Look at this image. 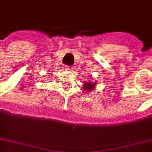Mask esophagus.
Instances as JSON below:
<instances>
[{"label":"esophagus","instance_id":"1","mask_svg":"<svg viewBox=\"0 0 152 152\" xmlns=\"http://www.w3.org/2000/svg\"><path fill=\"white\" fill-rule=\"evenodd\" d=\"M65 69L68 71H71L73 69V67H69V66H65Z\"/></svg>","mask_w":152,"mask_h":152}]
</instances>
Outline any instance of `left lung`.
<instances>
[{
  "mask_svg": "<svg viewBox=\"0 0 152 152\" xmlns=\"http://www.w3.org/2000/svg\"><path fill=\"white\" fill-rule=\"evenodd\" d=\"M96 84H97V81H94V82H90V81L84 82L83 85V88H84V91H86V92H91L93 89L95 88Z\"/></svg>",
  "mask_w": 152,
  "mask_h": 152,
  "instance_id": "obj_1",
  "label": "left lung"
}]
</instances>
